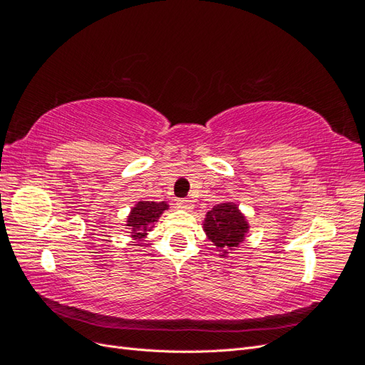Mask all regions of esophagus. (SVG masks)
<instances>
[{
	"instance_id": "obj_1",
	"label": "esophagus",
	"mask_w": 365,
	"mask_h": 365,
	"mask_svg": "<svg viewBox=\"0 0 365 365\" xmlns=\"http://www.w3.org/2000/svg\"><path fill=\"white\" fill-rule=\"evenodd\" d=\"M176 205H178V208H182V210L193 208V202L190 200H187V197H180V200H176Z\"/></svg>"
}]
</instances>
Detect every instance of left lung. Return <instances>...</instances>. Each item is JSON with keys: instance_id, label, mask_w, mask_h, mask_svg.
I'll return each mask as SVG.
<instances>
[{"instance_id": "8db88e82", "label": "left lung", "mask_w": 365, "mask_h": 365, "mask_svg": "<svg viewBox=\"0 0 365 365\" xmlns=\"http://www.w3.org/2000/svg\"><path fill=\"white\" fill-rule=\"evenodd\" d=\"M204 230L217 248H235L248 230L245 217L235 204H219L207 213ZM227 251V250H225Z\"/></svg>"}]
</instances>
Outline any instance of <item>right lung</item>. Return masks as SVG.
Here are the masks:
<instances>
[{"mask_svg": "<svg viewBox=\"0 0 365 365\" xmlns=\"http://www.w3.org/2000/svg\"><path fill=\"white\" fill-rule=\"evenodd\" d=\"M165 202H152V201H141L138 202L128 217V227L130 228V236L134 239H143L148 231H150L153 222L160 217V215L168 210Z\"/></svg>", "mask_w": 365, "mask_h": 365, "instance_id": "right-lung-1", "label": "right lung"}]
</instances>
